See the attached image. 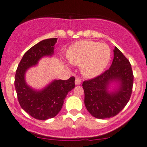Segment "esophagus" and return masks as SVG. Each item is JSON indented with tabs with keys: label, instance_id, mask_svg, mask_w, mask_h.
<instances>
[{
	"label": "esophagus",
	"instance_id": "esophagus-1",
	"mask_svg": "<svg viewBox=\"0 0 147 147\" xmlns=\"http://www.w3.org/2000/svg\"><path fill=\"white\" fill-rule=\"evenodd\" d=\"M75 84H76V85H80L81 84V80L80 79L76 78V80H75Z\"/></svg>",
	"mask_w": 147,
	"mask_h": 147
}]
</instances>
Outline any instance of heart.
I'll list each match as a JSON object with an SVG mask.
<instances>
[{"label": "heart", "instance_id": "heart-1", "mask_svg": "<svg viewBox=\"0 0 147 147\" xmlns=\"http://www.w3.org/2000/svg\"><path fill=\"white\" fill-rule=\"evenodd\" d=\"M66 57L74 65H80L81 74L85 77L98 76L107 67L111 51L106 44L91 40H82L67 49Z\"/></svg>", "mask_w": 147, "mask_h": 147}]
</instances>
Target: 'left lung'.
<instances>
[{
    "mask_svg": "<svg viewBox=\"0 0 147 147\" xmlns=\"http://www.w3.org/2000/svg\"><path fill=\"white\" fill-rule=\"evenodd\" d=\"M113 52V60L109 69L82 83L85 107L96 119L117 115L128 103L132 94L134 76L130 62L117 47ZM112 82L119 85L115 92H109V85Z\"/></svg>",
    "mask_w": 147,
    "mask_h": 147,
    "instance_id": "obj_1",
    "label": "left lung"
}]
</instances>
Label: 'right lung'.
Wrapping results in <instances>:
<instances>
[{
	"mask_svg": "<svg viewBox=\"0 0 147 147\" xmlns=\"http://www.w3.org/2000/svg\"><path fill=\"white\" fill-rule=\"evenodd\" d=\"M57 40H43L28 49L20 60L15 74V86L20 107L38 120H47L57 115L67 94L75 87L74 76L67 80H54L41 90H34L26 82L27 70L37 65L42 57L54 54Z\"/></svg>",
	"mask_w": 147,
	"mask_h": 147,
	"instance_id": "obj_1",
	"label": "right lung"
}]
</instances>
